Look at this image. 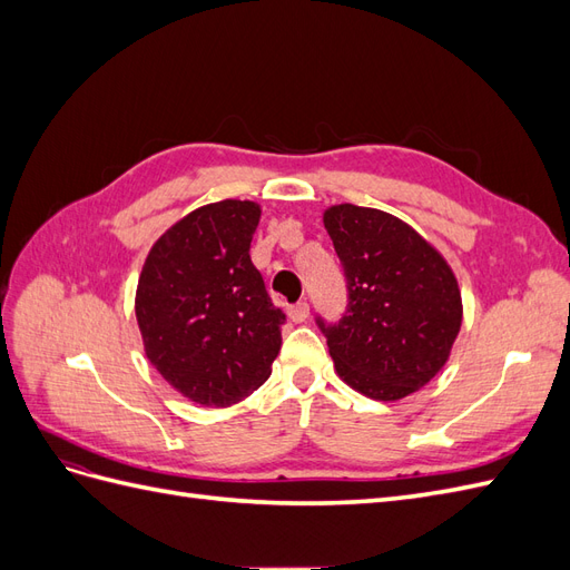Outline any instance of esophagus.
<instances>
[{"mask_svg": "<svg viewBox=\"0 0 570 570\" xmlns=\"http://www.w3.org/2000/svg\"><path fill=\"white\" fill-rule=\"evenodd\" d=\"M287 316H289V321H295V323H304V321L308 318V304H306V302H297V304H292V306L287 308Z\"/></svg>", "mask_w": 570, "mask_h": 570, "instance_id": "34e87169", "label": "esophagus"}]
</instances>
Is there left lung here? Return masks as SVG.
Here are the masks:
<instances>
[{"mask_svg": "<svg viewBox=\"0 0 570 570\" xmlns=\"http://www.w3.org/2000/svg\"><path fill=\"white\" fill-rule=\"evenodd\" d=\"M344 266L347 314L325 325L344 383L377 402L404 400L442 371L463 304L446 258L409 223L381 209L335 204L323 212Z\"/></svg>", "mask_w": 570, "mask_h": 570, "instance_id": "1", "label": "left lung"}]
</instances>
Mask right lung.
<instances>
[{
    "label": "right lung",
    "mask_w": 570,
    "mask_h": 570,
    "mask_svg": "<svg viewBox=\"0 0 570 570\" xmlns=\"http://www.w3.org/2000/svg\"><path fill=\"white\" fill-rule=\"evenodd\" d=\"M256 202L223 199L174 223L149 249L135 292L145 354L189 402L223 409L262 387L285 314L249 258Z\"/></svg>",
    "instance_id": "1"
}]
</instances>
